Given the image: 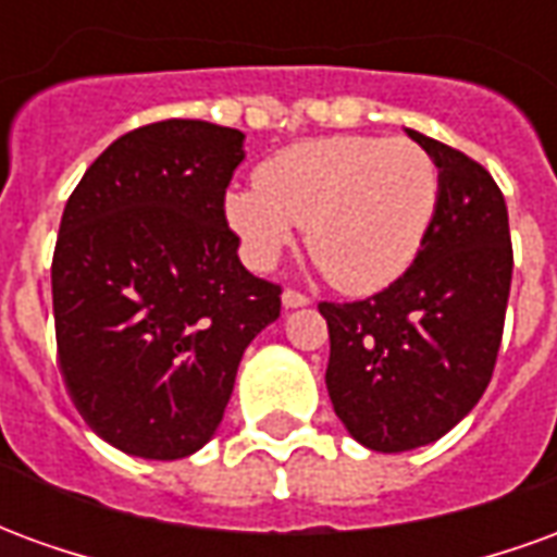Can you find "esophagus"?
Listing matches in <instances>:
<instances>
[{"mask_svg": "<svg viewBox=\"0 0 557 557\" xmlns=\"http://www.w3.org/2000/svg\"><path fill=\"white\" fill-rule=\"evenodd\" d=\"M307 304H310V298H307L304 292H298V289L283 292V307H286V310H295V307H307Z\"/></svg>", "mask_w": 557, "mask_h": 557, "instance_id": "esophagus-1", "label": "esophagus"}]
</instances>
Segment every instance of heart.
<instances>
[{
	"instance_id": "1",
	"label": "heart",
	"mask_w": 557,
	"mask_h": 557,
	"mask_svg": "<svg viewBox=\"0 0 557 557\" xmlns=\"http://www.w3.org/2000/svg\"><path fill=\"white\" fill-rule=\"evenodd\" d=\"M435 160L406 137H327L283 148L256 187L226 196L244 253L268 268L307 226V250L337 289L379 292L418 259L438 208Z\"/></svg>"
}]
</instances>
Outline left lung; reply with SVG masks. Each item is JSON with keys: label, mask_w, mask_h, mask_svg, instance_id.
<instances>
[{"label": "left lung", "mask_w": 557, "mask_h": 557, "mask_svg": "<svg viewBox=\"0 0 557 557\" xmlns=\"http://www.w3.org/2000/svg\"><path fill=\"white\" fill-rule=\"evenodd\" d=\"M442 194L418 259L363 301H322L337 418L379 454L432 444L478 406L504 334L513 247L504 194L462 151L409 131Z\"/></svg>", "instance_id": "left-lung-1"}]
</instances>
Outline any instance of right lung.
I'll list each match as a JSON object with an SVG mask.
<instances>
[{
    "mask_svg": "<svg viewBox=\"0 0 557 557\" xmlns=\"http://www.w3.org/2000/svg\"><path fill=\"white\" fill-rule=\"evenodd\" d=\"M244 134L166 119L119 137L67 199L53 253L59 367L91 430L143 459L214 435L280 286L238 259L223 199Z\"/></svg>",
    "mask_w": 557,
    "mask_h": 557,
    "instance_id": "1",
    "label": "right lung"
}]
</instances>
